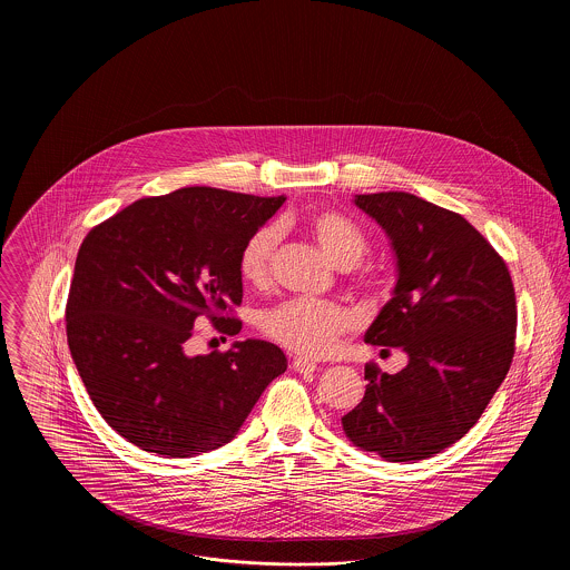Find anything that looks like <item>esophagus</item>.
Instances as JSON below:
<instances>
[{"label": "esophagus", "mask_w": 570, "mask_h": 570, "mask_svg": "<svg viewBox=\"0 0 570 570\" xmlns=\"http://www.w3.org/2000/svg\"><path fill=\"white\" fill-rule=\"evenodd\" d=\"M293 370L298 374H312V372H316V363L309 358L297 356V358H293Z\"/></svg>", "instance_id": "esophagus-1"}]
</instances>
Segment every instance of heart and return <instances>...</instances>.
Instances as JSON below:
<instances>
[{
  "instance_id": "b5f03b06",
  "label": "heart",
  "mask_w": 570,
  "mask_h": 570,
  "mask_svg": "<svg viewBox=\"0 0 570 570\" xmlns=\"http://www.w3.org/2000/svg\"><path fill=\"white\" fill-rule=\"evenodd\" d=\"M303 228L340 269L354 267L367 249L363 230L337 212H318L305 219ZM277 239L279 233L275 226H263L247 237L239 254V273L247 284L256 288L269 284ZM261 326L273 342L291 353L323 356L353 326V316L331 301L293 298L263 314Z\"/></svg>"
}]
</instances>
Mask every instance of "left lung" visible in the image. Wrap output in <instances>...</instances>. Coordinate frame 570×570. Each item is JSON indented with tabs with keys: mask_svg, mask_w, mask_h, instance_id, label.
Segmentation results:
<instances>
[{
	"mask_svg": "<svg viewBox=\"0 0 570 570\" xmlns=\"http://www.w3.org/2000/svg\"><path fill=\"white\" fill-rule=\"evenodd\" d=\"M395 256V288L365 331L402 348L397 374L365 367V397L342 416L354 446L386 461L428 460L481 419L515 353L511 273L460 214L407 191L356 194Z\"/></svg>",
	"mask_w": 570,
	"mask_h": 570,
	"instance_id": "obj_1",
	"label": "left lung"
}]
</instances>
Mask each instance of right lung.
<instances>
[{
  "label": "right lung",
  "mask_w": 570,
  "mask_h": 570,
  "mask_svg": "<svg viewBox=\"0 0 570 570\" xmlns=\"http://www.w3.org/2000/svg\"><path fill=\"white\" fill-rule=\"evenodd\" d=\"M286 196L194 186L140 198L89 230L66 305L72 361L110 428L138 449L194 458L230 442L263 391L286 372L265 340L188 354L207 314L217 331L239 305V254Z\"/></svg>",
  "instance_id": "obj_1"
}]
</instances>
